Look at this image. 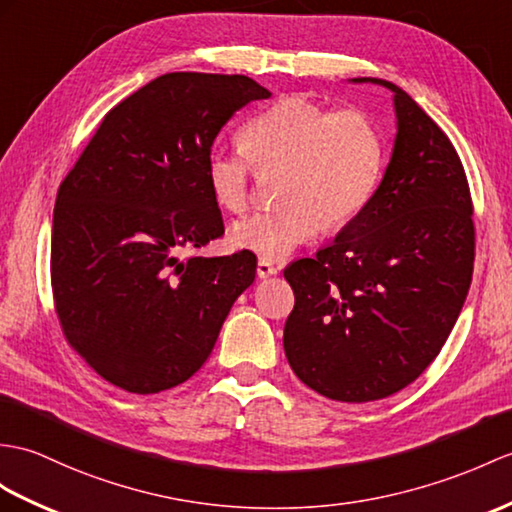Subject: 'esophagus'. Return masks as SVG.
<instances>
[{
    "label": "esophagus",
    "instance_id": "obj_1",
    "mask_svg": "<svg viewBox=\"0 0 512 512\" xmlns=\"http://www.w3.org/2000/svg\"><path fill=\"white\" fill-rule=\"evenodd\" d=\"M272 275H277V266L268 259H259L257 261V277L266 279V277H272Z\"/></svg>",
    "mask_w": 512,
    "mask_h": 512
}]
</instances>
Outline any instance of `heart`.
Wrapping results in <instances>:
<instances>
[{
  "label": "heart",
  "mask_w": 512,
  "mask_h": 512,
  "mask_svg": "<svg viewBox=\"0 0 512 512\" xmlns=\"http://www.w3.org/2000/svg\"><path fill=\"white\" fill-rule=\"evenodd\" d=\"M242 150L213 148L205 159L211 198L242 213L255 176L279 174V207L231 229L240 251L275 261L312 242L320 229L340 231L368 207L386 159L384 135L362 109L329 111L305 95H283L240 130Z\"/></svg>",
  "instance_id": "heart-1"
}]
</instances>
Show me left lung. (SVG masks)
I'll return each instance as SVG.
<instances>
[{
	"label": "left lung",
	"mask_w": 512,
	"mask_h": 512,
	"mask_svg": "<svg viewBox=\"0 0 512 512\" xmlns=\"http://www.w3.org/2000/svg\"><path fill=\"white\" fill-rule=\"evenodd\" d=\"M395 93L397 137L368 207L334 244L283 270L294 290L283 349L318 395L364 403L412 384L454 329L475 259L473 202L449 137Z\"/></svg>",
	"instance_id": "1"
}]
</instances>
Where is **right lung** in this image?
Instances as JSON below:
<instances>
[{
  "instance_id": "right-lung-1",
  "label": "right lung",
  "mask_w": 512,
  "mask_h": 512,
  "mask_svg": "<svg viewBox=\"0 0 512 512\" xmlns=\"http://www.w3.org/2000/svg\"><path fill=\"white\" fill-rule=\"evenodd\" d=\"M266 98L240 74H163L104 115L58 187L54 310L69 347L113 386L154 395L187 382L255 281L248 251L181 253L224 235L205 159L233 113Z\"/></svg>"
}]
</instances>
